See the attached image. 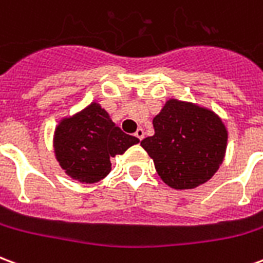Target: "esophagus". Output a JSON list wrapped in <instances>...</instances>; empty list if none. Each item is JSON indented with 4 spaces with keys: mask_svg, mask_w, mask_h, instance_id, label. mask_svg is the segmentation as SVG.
<instances>
[{
    "mask_svg": "<svg viewBox=\"0 0 263 263\" xmlns=\"http://www.w3.org/2000/svg\"><path fill=\"white\" fill-rule=\"evenodd\" d=\"M135 137H137L139 141H142L143 137H145V132H143L142 128H138L137 132H135Z\"/></svg>",
    "mask_w": 263,
    "mask_h": 263,
    "instance_id": "34e87169",
    "label": "esophagus"
}]
</instances>
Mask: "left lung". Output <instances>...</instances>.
<instances>
[{"instance_id": "8db88e82", "label": "left lung", "mask_w": 263, "mask_h": 263, "mask_svg": "<svg viewBox=\"0 0 263 263\" xmlns=\"http://www.w3.org/2000/svg\"><path fill=\"white\" fill-rule=\"evenodd\" d=\"M155 135L141 145L160 179L176 190L209 182L224 160L228 132L218 115L172 98L154 118Z\"/></svg>"}]
</instances>
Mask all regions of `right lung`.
Segmentation results:
<instances>
[{
	"label": "right lung",
	"mask_w": 263,
	"mask_h": 263,
	"mask_svg": "<svg viewBox=\"0 0 263 263\" xmlns=\"http://www.w3.org/2000/svg\"><path fill=\"white\" fill-rule=\"evenodd\" d=\"M139 139L121 131L108 112L91 103L56 126L53 146L56 159L71 179L96 183L111 172L109 158L122 155Z\"/></svg>",
	"instance_id": "add662e5"
}]
</instances>
